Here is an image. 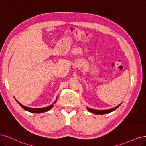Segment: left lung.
<instances>
[{"mask_svg":"<svg viewBox=\"0 0 146 146\" xmlns=\"http://www.w3.org/2000/svg\"><path fill=\"white\" fill-rule=\"evenodd\" d=\"M122 104V103H121ZM120 104L119 105L117 106L116 107H114V108H112V109H110L109 110H95V109H90V108L87 107V109L88 110L91 112V113H93L94 114H96V115H104V114H107V113H109L110 112H112L115 111V110H116L117 108H118L121 104Z\"/></svg>","mask_w":146,"mask_h":146,"instance_id":"obj_1","label":"left lung"}]
</instances>
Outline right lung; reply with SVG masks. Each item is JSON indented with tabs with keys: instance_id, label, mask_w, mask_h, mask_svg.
Listing matches in <instances>:
<instances>
[{
	"instance_id": "obj_1",
	"label": "right lung",
	"mask_w": 146,
	"mask_h": 146,
	"mask_svg": "<svg viewBox=\"0 0 146 146\" xmlns=\"http://www.w3.org/2000/svg\"><path fill=\"white\" fill-rule=\"evenodd\" d=\"M56 101H57V99H56V100L54 101V103H55L56 102ZM16 101L17 102L18 104L21 106V107L23 109H24L25 110L28 111L29 112H31V113H41L50 110L51 109H52L53 107V104H51V105H50L48 107H46L37 108V109H36V108H31V107H28L24 106H23L22 104H21L20 102H19L17 100H16Z\"/></svg>"
}]
</instances>
